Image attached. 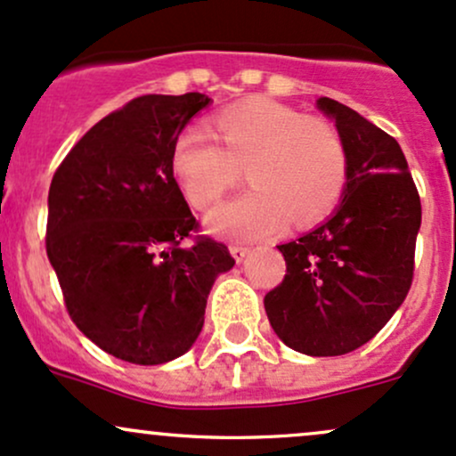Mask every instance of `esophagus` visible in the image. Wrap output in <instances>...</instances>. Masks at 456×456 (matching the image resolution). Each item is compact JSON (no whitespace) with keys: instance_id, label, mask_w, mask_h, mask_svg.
Listing matches in <instances>:
<instances>
[{"instance_id":"esophagus-1","label":"esophagus","mask_w":456,"mask_h":456,"mask_svg":"<svg viewBox=\"0 0 456 456\" xmlns=\"http://www.w3.org/2000/svg\"><path fill=\"white\" fill-rule=\"evenodd\" d=\"M229 251H232L233 259H236V262H242V259L248 255V248L242 247V244H232V247H229Z\"/></svg>"}]
</instances>
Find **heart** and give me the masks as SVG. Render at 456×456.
<instances>
[{
  "label": "heart",
  "mask_w": 456,
  "mask_h": 456,
  "mask_svg": "<svg viewBox=\"0 0 456 456\" xmlns=\"http://www.w3.org/2000/svg\"><path fill=\"white\" fill-rule=\"evenodd\" d=\"M214 132L220 145L201 129H183L173 144L171 168L197 209L229 192L244 168L253 188L209 214L208 229L216 236H274L289 218L316 223L342 199L346 151L329 123L273 99L248 97L220 110Z\"/></svg>",
  "instance_id": "1"
}]
</instances>
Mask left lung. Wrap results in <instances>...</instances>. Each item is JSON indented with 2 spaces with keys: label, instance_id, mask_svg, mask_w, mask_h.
<instances>
[{
  "label": "left lung",
  "instance_id": "1",
  "mask_svg": "<svg viewBox=\"0 0 456 456\" xmlns=\"http://www.w3.org/2000/svg\"><path fill=\"white\" fill-rule=\"evenodd\" d=\"M316 106L338 127L346 186L331 218L279 244L285 277L264 307L285 346L338 357L370 342L403 305L422 205L396 140L335 99Z\"/></svg>",
  "mask_w": 456,
  "mask_h": 456
}]
</instances>
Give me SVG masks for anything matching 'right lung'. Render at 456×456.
I'll return each mask as SVG.
<instances>
[{"mask_svg": "<svg viewBox=\"0 0 456 456\" xmlns=\"http://www.w3.org/2000/svg\"><path fill=\"white\" fill-rule=\"evenodd\" d=\"M208 106L201 93L132 99L79 138L49 186L45 242L69 316L123 362L182 357L236 264L223 242L192 238L199 223L171 168L175 140Z\"/></svg>", "mask_w": 456, "mask_h": 456, "instance_id": "obj_1", "label": "right lung"}]
</instances>
